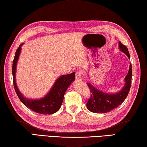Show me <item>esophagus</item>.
Here are the masks:
<instances>
[{
    "mask_svg": "<svg viewBox=\"0 0 147 147\" xmlns=\"http://www.w3.org/2000/svg\"><path fill=\"white\" fill-rule=\"evenodd\" d=\"M75 78L76 80H80L82 79V73L80 71H77L75 74Z\"/></svg>",
    "mask_w": 147,
    "mask_h": 147,
    "instance_id": "34e87169",
    "label": "esophagus"
}]
</instances>
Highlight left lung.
Returning a JSON list of instances; mask_svg holds the SVG:
<instances>
[{
    "label": "left lung",
    "mask_w": 147,
    "mask_h": 147,
    "mask_svg": "<svg viewBox=\"0 0 147 147\" xmlns=\"http://www.w3.org/2000/svg\"><path fill=\"white\" fill-rule=\"evenodd\" d=\"M120 51L123 52L128 58H130L129 53L125 45L119 42ZM131 78H132V67L129 65V69L127 76L125 78V85L119 92L115 94L105 93L93 86L90 83H87V85L92 93L90 97L86 104L87 109L94 113H104L110 111L112 109L117 108L121 105L127 96L129 92Z\"/></svg>",
    "instance_id": "left-lung-1"
}]
</instances>
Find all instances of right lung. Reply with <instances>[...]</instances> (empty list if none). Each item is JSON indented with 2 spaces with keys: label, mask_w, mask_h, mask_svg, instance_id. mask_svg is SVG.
Segmentation results:
<instances>
[{
  "label": "right lung",
  "mask_w": 147,
  "mask_h": 147,
  "mask_svg": "<svg viewBox=\"0 0 147 147\" xmlns=\"http://www.w3.org/2000/svg\"><path fill=\"white\" fill-rule=\"evenodd\" d=\"M24 43L20 45L18 48L12 63L13 84L15 91L19 99L25 106L35 112L43 115H50L57 112L60 109L64 98L65 92L72 82L75 80V73L64 74L56 80L50 91L43 98L40 99H29L24 96L18 88L16 82V69L17 62L21 51V47Z\"/></svg>",
  "instance_id": "obj_1"
}]
</instances>
